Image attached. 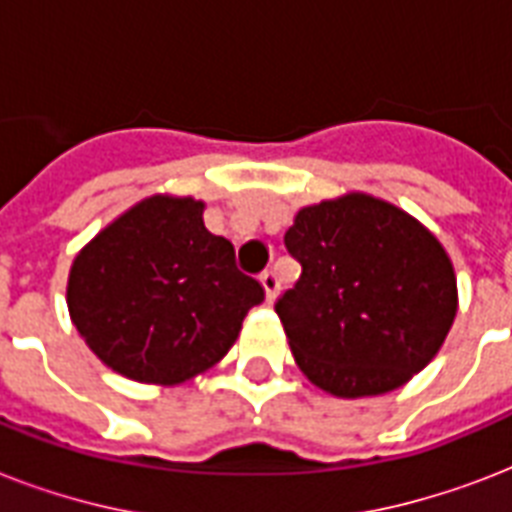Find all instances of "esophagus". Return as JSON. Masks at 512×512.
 <instances>
[{
	"mask_svg": "<svg viewBox=\"0 0 512 512\" xmlns=\"http://www.w3.org/2000/svg\"><path fill=\"white\" fill-rule=\"evenodd\" d=\"M260 284H263L265 297H268V300H273V297L279 295V276H276V271H263Z\"/></svg>",
	"mask_w": 512,
	"mask_h": 512,
	"instance_id": "1",
	"label": "esophagus"
}]
</instances>
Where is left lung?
<instances>
[{"label": "left lung", "instance_id": "obj_1", "mask_svg": "<svg viewBox=\"0 0 512 512\" xmlns=\"http://www.w3.org/2000/svg\"><path fill=\"white\" fill-rule=\"evenodd\" d=\"M303 265L276 300L313 385L340 398L396 390L430 364L457 316V279L438 239L366 193L303 207L284 236Z\"/></svg>", "mask_w": 512, "mask_h": 512}]
</instances>
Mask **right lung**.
<instances>
[{"label":"right lung","mask_w":512,"mask_h":512,"mask_svg":"<svg viewBox=\"0 0 512 512\" xmlns=\"http://www.w3.org/2000/svg\"><path fill=\"white\" fill-rule=\"evenodd\" d=\"M191 196H151L106 225L68 273V313L90 350L138 382L177 385L231 350L265 297Z\"/></svg>","instance_id":"obj_1"}]
</instances>
